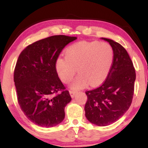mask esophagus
I'll return each mask as SVG.
<instances>
[{"label":"esophagus","mask_w":148,"mask_h":148,"mask_svg":"<svg viewBox=\"0 0 148 148\" xmlns=\"http://www.w3.org/2000/svg\"><path fill=\"white\" fill-rule=\"evenodd\" d=\"M76 92L75 91H73V90H69V94H70L71 97H72V98L74 97V96L76 95Z\"/></svg>","instance_id":"obj_1"}]
</instances>
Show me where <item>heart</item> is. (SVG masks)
<instances>
[{
  "label": "heart",
  "instance_id": "obj_1",
  "mask_svg": "<svg viewBox=\"0 0 148 148\" xmlns=\"http://www.w3.org/2000/svg\"><path fill=\"white\" fill-rule=\"evenodd\" d=\"M113 59V47L107 42L82 41L69 46L65 56H60L56 59L55 67L64 84L72 81L77 69L79 74L71 87L79 90L88 84L92 86L102 84L111 71Z\"/></svg>",
  "mask_w": 148,
  "mask_h": 148
}]
</instances>
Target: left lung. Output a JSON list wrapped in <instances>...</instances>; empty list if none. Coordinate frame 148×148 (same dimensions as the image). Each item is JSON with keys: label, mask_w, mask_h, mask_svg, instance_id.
<instances>
[{"label": "left lung", "mask_w": 148, "mask_h": 148, "mask_svg": "<svg viewBox=\"0 0 148 148\" xmlns=\"http://www.w3.org/2000/svg\"><path fill=\"white\" fill-rule=\"evenodd\" d=\"M114 52L113 63L106 81L97 88L86 92V117L97 126H108L121 118L132 101L136 72L133 62L125 49L110 39Z\"/></svg>", "instance_id": "obj_1"}]
</instances>
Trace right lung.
<instances>
[{"label":"right lung","instance_id":"obj_1","mask_svg":"<svg viewBox=\"0 0 148 148\" xmlns=\"http://www.w3.org/2000/svg\"><path fill=\"white\" fill-rule=\"evenodd\" d=\"M76 37L54 35L28 45L18 58L14 72L18 104L31 122L42 127L62 123L64 108L72 100L59 79L56 60ZM61 90L62 92L54 95Z\"/></svg>","mask_w":148,"mask_h":148}]
</instances>
